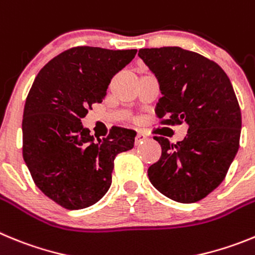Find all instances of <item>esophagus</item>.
<instances>
[{
	"mask_svg": "<svg viewBox=\"0 0 255 255\" xmlns=\"http://www.w3.org/2000/svg\"><path fill=\"white\" fill-rule=\"evenodd\" d=\"M146 137H148V136H146V134H144L143 131H139V132H137V135H136V139H135V143H136V144L143 143Z\"/></svg>",
	"mask_w": 255,
	"mask_h": 255,
	"instance_id": "34e87169",
	"label": "esophagus"
}]
</instances>
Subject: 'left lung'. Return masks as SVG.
<instances>
[{
	"label": "left lung",
	"mask_w": 255,
	"mask_h": 255,
	"mask_svg": "<svg viewBox=\"0 0 255 255\" xmlns=\"http://www.w3.org/2000/svg\"><path fill=\"white\" fill-rule=\"evenodd\" d=\"M139 57L159 81V124L188 125L176 144L154 136L162 155L149 167V179L170 200L197 202L224 181L239 149L242 112L234 88L218 63L195 51L163 46L140 49Z\"/></svg>",
	"instance_id": "8db88e82"
}]
</instances>
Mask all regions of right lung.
<instances>
[{
  "label": "right lung",
  "instance_id": "1",
  "mask_svg": "<svg viewBox=\"0 0 255 255\" xmlns=\"http://www.w3.org/2000/svg\"><path fill=\"white\" fill-rule=\"evenodd\" d=\"M136 49L74 46L46 63L29 91L22 118V156L37 188L64 209L96 204L111 186L114 160L132 149L135 134L111 128L95 140L81 119L106 97L112 77Z\"/></svg>",
  "mask_w": 255,
  "mask_h": 255
}]
</instances>
